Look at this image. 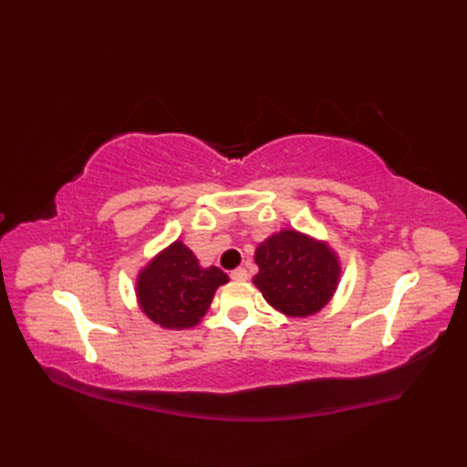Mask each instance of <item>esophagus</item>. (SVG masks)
Listing matches in <instances>:
<instances>
[{
    "label": "esophagus",
    "mask_w": 467,
    "mask_h": 467,
    "mask_svg": "<svg viewBox=\"0 0 467 467\" xmlns=\"http://www.w3.org/2000/svg\"><path fill=\"white\" fill-rule=\"evenodd\" d=\"M230 276H232L234 280H247V278H249V273L245 271L244 266H237L235 271H232V273H230Z\"/></svg>",
    "instance_id": "1"
}]
</instances>
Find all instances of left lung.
Wrapping results in <instances>:
<instances>
[{
  "mask_svg": "<svg viewBox=\"0 0 467 467\" xmlns=\"http://www.w3.org/2000/svg\"><path fill=\"white\" fill-rule=\"evenodd\" d=\"M253 278L265 300L292 317L312 316L331 300L338 263L329 247L294 230H282L257 247Z\"/></svg>",
  "mask_w": 467,
  "mask_h": 467,
  "instance_id": "1",
  "label": "left lung"
}]
</instances>
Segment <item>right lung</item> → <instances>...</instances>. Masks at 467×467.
Masks as SVG:
<instances>
[{
  "mask_svg": "<svg viewBox=\"0 0 467 467\" xmlns=\"http://www.w3.org/2000/svg\"><path fill=\"white\" fill-rule=\"evenodd\" d=\"M218 266L202 268L194 253L175 242L138 276V300L161 327L187 329L201 321L216 288L228 282Z\"/></svg>",
  "mask_w": 467,
  "mask_h": 467,
  "instance_id": "obj_1",
  "label": "right lung"
}]
</instances>
